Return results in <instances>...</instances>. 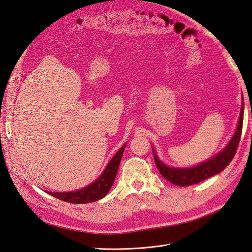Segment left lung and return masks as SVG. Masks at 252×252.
Segmentation results:
<instances>
[{"mask_svg": "<svg viewBox=\"0 0 252 252\" xmlns=\"http://www.w3.org/2000/svg\"><path fill=\"white\" fill-rule=\"evenodd\" d=\"M243 118H244V103L242 102L239 123L236 125L235 132L233 133L231 140L228 142V144L219 152V154L193 167H186V168L184 167V168H179V167H171V166L166 165L158 158L156 150L152 148V151H154L155 162L159 173H161L167 181L172 183V184L184 187V186L197 184V183H200L206 179L211 178L213 175L222 172L231 162V159L235 155L236 148L239 146V142H240L241 133H242V127H243Z\"/></svg>", "mask_w": 252, "mask_h": 252, "instance_id": "left-lung-1", "label": "left lung"}]
</instances>
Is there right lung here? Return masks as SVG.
Masks as SVG:
<instances>
[{
  "label": "right lung",
  "instance_id": "add662e5",
  "mask_svg": "<svg viewBox=\"0 0 252 252\" xmlns=\"http://www.w3.org/2000/svg\"><path fill=\"white\" fill-rule=\"evenodd\" d=\"M126 144L122 146L116 155L105 167L104 171L94 182L91 183L87 187L77 190V191H68V192H51L46 191L48 194L57 197V199L62 200L68 203L74 204H86L93 203L103 199V197L109 192L111 186L113 185L114 179L118 173L119 166L121 163L123 152L125 150Z\"/></svg>",
  "mask_w": 252,
  "mask_h": 252
}]
</instances>
